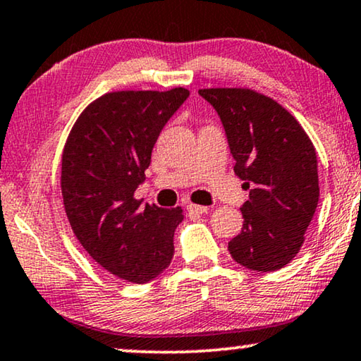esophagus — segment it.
<instances>
[{
  "instance_id": "obj_1",
  "label": "esophagus",
  "mask_w": 361,
  "mask_h": 361,
  "mask_svg": "<svg viewBox=\"0 0 361 361\" xmlns=\"http://www.w3.org/2000/svg\"><path fill=\"white\" fill-rule=\"evenodd\" d=\"M187 210H189L190 213H197V215H202V213H207L208 212V207L195 205V203H190V205H187Z\"/></svg>"
}]
</instances>
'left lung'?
Returning a JSON list of instances; mask_svg holds the SVG:
<instances>
[{"mask_svg": "<svg viewBox=\"0 0 361 361\" xmlns=\"http://www.w3.org/2000/svg\"><path fill=\"white\" fill-rule=\"evenodd\" d=\"M198 94L218 112L249 189L241 233L228 243L239 265L275 271L300 252L319 202L316 149L291 114L264 94L244 87H210Z\"/></svg>", "mask_w": 361, "mask_h": 361, "instance_id": "8db88e82", "label": "left lung"}]
</instances>
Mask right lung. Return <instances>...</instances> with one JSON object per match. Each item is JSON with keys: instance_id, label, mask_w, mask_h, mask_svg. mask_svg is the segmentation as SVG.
<instances>
[{"instance_id": "obj_1", "label": "right lung", "mask_w": 361, "mask_h": 361, "mask_svg": "<svg viewBox=\"0 0 361 361\" xmlns=\"http://www.w3.org/2000/svg\"><path fill=\"white\" fill-rule=\"evenodd\" d=\"M189 97L171 91H116L91 102L73 125L61 156V195L73 233L101 267L146 283L174 255L182 208L133 197L161 130Z\"/></svg>"}]
</instances>
